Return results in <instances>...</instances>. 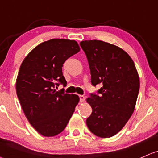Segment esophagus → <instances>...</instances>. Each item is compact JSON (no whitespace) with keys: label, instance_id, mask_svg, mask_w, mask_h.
I'll return each instance as SVG.
<instances>
[{"label":"esophagus","instance_id":"34e87169","mask_svg":"<svg viewBox=\"0 0 158 158\" xmlns=\"http://www.w3.org/2000/svg\"><path fill=\"white\" fill-rule=\"evenodd\" d=\"M79 99H80V102H83L85 100V97L83 95H79Z\"/></svg>","mask_w":158,"mask_h":158}]
</instances>
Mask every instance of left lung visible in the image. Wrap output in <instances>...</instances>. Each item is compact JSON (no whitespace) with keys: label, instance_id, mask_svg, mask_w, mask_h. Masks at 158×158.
Masks as SVG:
<instances>
[{"label":"left lung","instance_id":"1","mask_svg":"<svg viewBox=\"0 0 158 158\" xmlns=\"http://www.w3.org/2000/svg\"><path fill=\"white\" fill-rule=\"evenodd\" d=\"M88 60L91 83L102 87L91 93L87 102L92 112L86 124L93 134L110 138L125 125L135 109L139 94V77L135 64L118 47L100 40L80 43Z\"/></svg>","mask_w":158,"mask_h":158}]
</instances>
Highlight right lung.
<instances>
[{"instance_id":"add662e5","label":"right lung","mask_w":158,"mask_h":158,"mask_svg":"<svg viewBox=\"0 0 158 158\" xmlns=\"http://www.w3.org/2000/svg\"><path fill=\"white\" fill-rule=\"evenodd\" d=\"M80 51L75 40L52 39L33 49L23 60L16 91L27 119L39 133L52 137L65 129L79 102L76 94L56 91L67 81L62 73L66 60Z\"/></svg>"}]
</instances>
